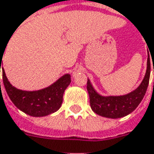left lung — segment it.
Wrapping results in <instances>:
<instances>
[{
    "instance_id": "left-lung-1",
    "label": "left lung",
    "mask_w": 154,
    "mask_h": 154,
    "mask_svg": "<svg viewBox=\"0 0 154 154\" xmlns=\"http://www.w3.org/2000/svg\"><path fill=\"white\" fill-rule=\"evenodd\" d=\"M150 71L151 63L150 57L148 54L146 73L141 85L135 91L122 96H100L93 89L90 81L87 80L86 88L90 97V106L93 112L101 116L114 119L121 118L131 114L139 105L146 92L150 78Z\"/></svg>"
}]
</instances>
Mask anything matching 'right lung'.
<instances>
[{
  "label": "right lung",
  "instance_id": "1",
  "mask_svg": "<svg viewBox=\"0 0 154 154\" xmlns=\"http://www.w3.org/2000/svg\"><path fill=\"white\" fill-rule=\"evenodd\" d=\"M2 56L3 54H0V70L2 69L3 84L9 99L17 108L29 116L39 117L48 116L61 107L64 91L71 82L69 74L64 75L48 88L35 91H21L8 81L4 69L1 67Z\"/></svg>",
  "mask_w": 154,
  "mask_h": 154
}]
</instances>
